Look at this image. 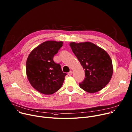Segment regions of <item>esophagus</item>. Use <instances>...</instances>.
Masks as SVG:
<instances>
[{"instance_id":"obj_1","label":"esophagus","mask_w":132,"mask_h":132,"mask_svg":"<svg viewBox=\"0 0 132 132\" xmlns=\"http://www.w3.org/2000/svg\"><path fill=\"white\" fill-rule=\"evenodd\" d=\"M72 74H73V72L71 71H70V72L68 73V75L69 76H71V75H72Z\"/></svg>"}]
</instances>
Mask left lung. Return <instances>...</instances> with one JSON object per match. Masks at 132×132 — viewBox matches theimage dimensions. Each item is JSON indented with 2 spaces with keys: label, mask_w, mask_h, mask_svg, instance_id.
Here are the masks:
<instances>
[{
  "label": "left lung",
  "mask_w": 132,
  "mask_h": 132,
  "mask_svg": "<svg viewBox=\"0 0 132 132\" xmlns=\"http://www.w3.org/2000/svg\"><path fill=\"white\" fill-rule=\"evenodd\" d=\"M70 47L85 69V78L79 83L89 93L97 92L108 84L112 75V60L107 52L90 42L70 43Z\"/></svg>",
  "instance_id": "8db88e82"
}]
</instances>
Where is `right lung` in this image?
I'll list each match as a JSON object with an SVG mask.
<instances>
[{
  "instance_id": "obj_1",
  "label": "right lung",
  "mask_w": 132,
  "mask_h": 132,
  "mask_svg": "<svg viewBox=\"0 0 132 132\" xmlns=\"http://www.w3.org/2000/svg\"><path fill=\"white\" fill-rule=\"evenodd\" d=\"M62 41H47L34 48L26 60V72L31 85L39 92L51 94L62 86L65 77L59 64L54 56L63 46Z\"/></svg>"
}]
</instances>
